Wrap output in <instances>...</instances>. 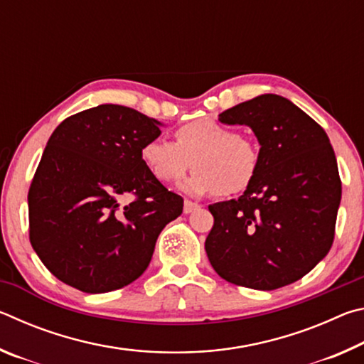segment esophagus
<instances>
[{
  "label": "esophagus",
  "mask_w": 364,
  "mask_h": 364,
  "mask_svg": "<svg viewBox=\"0 0 364 364\" xmlns=\"http://www.w3.org/2000/svg\"><path fill=\"white\" fill-rule=\"evenodd\" d=\"M200 205L197 204V202H193V200H184V207H183V210H184V213H193L194 210H197V208H199Z\"/></svg>",
  "instance_id": "1"
}]
</instances>
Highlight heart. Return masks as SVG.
Wrapping results in <instances>:
<instances>
[{
    "label": "heart",
    "instance_id": "b5f03b06",
    "mask_svg": "<svg viewBox=\"0 0 364 364\" xmlns=\"http://www.w3.org/2000/svg\"><path fill=\"white\" fill-rule=\"evenodd\" d=\"M139 159L160 183L181 180L193 162L194 173L181 183V189L191 196L241 193L255 180L260 167V154L252 141L208 119L178 128L175 143L160 138L146 141Z\"/></svg>",
    "mask_w": 364,
    "mask_h": 364
}]
</instances>
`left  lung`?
Masks as SVG:
<instances>
[{
  "instance_id": "1",
  "label": "left lung",
  "mask_w": 364,
  "mask_h": 364,
  "mask_svg": "<svg viewBox=\"0 0 364 364\" xmlns=\"http://www.w3.org/2000/svg\"><path fill=\"white\" fill-rule=\"evenodd\" d=\"M218 120L254 132L260 167L239 199L208 205V260L236 286L274 291L292 284L328 255L334 241L342 183L328 134L278 95L237 104Z\"/></svg>"
}]
</instances>
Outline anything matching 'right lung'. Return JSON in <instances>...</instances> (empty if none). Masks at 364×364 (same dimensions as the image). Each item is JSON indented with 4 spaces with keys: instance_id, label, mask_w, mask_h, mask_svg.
<instances>
[{
    "instance_id": "right-lung-1",
    "label": "right lung",
    "mask_w": 364,
    "mask_h": 364,
    "mask_svg": "<svg viewBox=\"0 0 364 364\" xmlns=\"http://www.w3.org/2000/svg\"><path fill=\"white\" fill-rule=\"evenodd\" d=\"M162 123L101 104L53 132L28 191L30 242L65 284L110 292L149 267L160 231L183 212V197L144 168L139 149Z\"/></svg>"
}]
</instances>
